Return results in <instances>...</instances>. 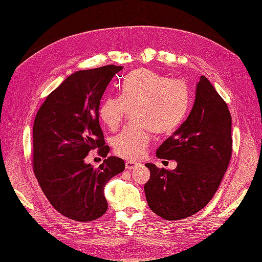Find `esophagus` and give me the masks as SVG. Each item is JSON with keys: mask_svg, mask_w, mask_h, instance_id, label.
Listing matches in <instances>:
<instances>
[{"mask_svg": "<svg viewBox=\"0 0 262 262\" xmlns=\"http://www.w3.org/2000/svg\"><path fill=\"white\" fill-rule=\"evenodd\" d=\"M138 165H139V163H134V162H132V161H129V162L125 163V168L128 169V170H131V169H133L134 167H137Z\"/></svg>", "mask_w": 262, "mask_h": 262, "instance_id": "obj_1", "label": "esophagus"}]
</instances>
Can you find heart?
<instances>
[{"label": "heart", "mask_w": 262, "mask_h": 262, "mask_svg": "<svg viewBox=\"0 0 262 262\" xmlns=\"http://www.w3.org/2000/svg\"><path fill=\"white\" fill-rule=\"evenodd\" d=\"M189 104L190 91L186 82L140 68L120 84V97L108 96L101 102L99 117L110 130H116L129 110L134 109V120L139 125L124 129L114 139L113 145L116 155L136 161L146 153L152 131L169 134L178 128Z\"/></svg>", "instance_id": "b5f03b06"}]
</instances>
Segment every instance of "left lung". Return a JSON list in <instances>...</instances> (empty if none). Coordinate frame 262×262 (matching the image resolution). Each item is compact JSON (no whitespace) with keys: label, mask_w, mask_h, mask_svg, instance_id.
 <instances>
[{"label":"left lung","mask_w":262,"mask_h":262,"mask_svg":"<svg viewBox=\"0 0 262 262\" xmlns=\"http://www.w3.org/2000/svg\"><path fill=\"white\" fill-rule=\"evenodd\" d=\"M232 117L226 102L205 76L196 84L186 121L157 148L162 160H175L173 170L147 163L144 186L149 209L165 220L193 215L215 194L232 156Z\"/></svg>","instance_id":"obj_1"}]
</instances>
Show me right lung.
<instances>
[{
	"mask_svg": "<svg viewBox=\"0 0 262 262\" xmlns=\"http://www.w3.org/2000/svg\"><path fill=\"white\" fill-rule=\"evenodd\" d=\"M122 67L77 71L48 95L35 118L33 166L42 192L62 215L78 222L106 213L107 182L124 170L123 160L107 156L99 125V106L109 83ZM99 148L105 160L98 169L84 163Z\"/></svg>",
	"mask_w": 262,
	"mask_h": 262,
	"instance_id": "1",
	"label": "right lung"
}]
</instances>
